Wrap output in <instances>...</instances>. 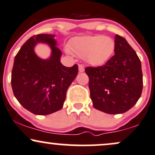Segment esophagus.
I'll use <instances>...</instances> for the list:
<instances>
[{"instance_id": "obj_1", "label": "esophagus", "mask_w": 155, "mask_h": 155, "mask_svg": "<svg viewBox=\"0 0 155 155\" xmlns=\"http://www.w3.org/2000/svg\"><path fill=\"white\" fill-rule=\"evenodd\" d=\"M79 72H83L84 71V67L82 64H79Z\"/></svg>"}]
</instances>
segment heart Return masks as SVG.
<instances>
[{"label": "heart", "instance_id": "b5f03b06", "mask_svg": "<svg viewBox=\"0 0 155 155\" xmlns=\"http://www.w3.org/2000/svg\"><path fill=\"white\" fill-rule=\"evenodd\" d=\"M114 47V41L109 37L85 36L73 39L70 43L71 50L67 49V52L72 54V51L90 65H101L109 59Z\"/></svg>", "mask_w": 155, "mask_h": 155}]
</instances>
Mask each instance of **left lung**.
Here are the masks:
<instances>
[{
  "label": "left lung",
  "instance_id": "obj_1",
  "mask_svg": "<svg viewBox=\"0 0 155 155\" xmlns=\"http://www.w3.org/2000/svg\"><path fill=\"white\" fill-rule=\"evenodd\" d=\"M115 54L104 65L87 67L93 106L110 114L126 112L136 104L143 89L141 63L122 36H115Z\"/></svg>",
  "mask_w": 155,
  "mask_h": 155
}]
</instances>
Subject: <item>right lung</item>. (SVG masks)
<instances>
[{
  "mask_svg": "<svg viewBox=\"0 0 155 155\" xmlns=\"http://www.w3.org/2000/svg\"><path fill=\"white\" fill-rule=\"evenodd\" d=\"M54 35H33L15 56L12 72L14 95L25 108L37 115H47L63 108L68 88L78 74V65L65 67L60 63L62 52ZM49 44L52 55L48 60L35 54V43Z\"/></svg>",
  "mask_w": 155,
  "mask_h": 155,
  "instance_id": "right-lung-1",
  "label": "right lung"
}]
</instances>
